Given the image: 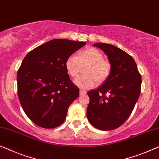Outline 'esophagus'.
<instances>
[{
    "label": "esophagus",
    "instance_id": "34e87169",
    "mask_svg": "<svg viewBox=\"0 0 159 159\" xmlns=\"http://www.w3.org/2000/svg\"><path fill=\"white\" fill-rule=\"evenodd\" d=\"M79 93H80V96H83V95H86V92L84 91V90H80Z\"/></svg>",
    "mask_w": 159,
    "mask_h": 159
}]
</instances>
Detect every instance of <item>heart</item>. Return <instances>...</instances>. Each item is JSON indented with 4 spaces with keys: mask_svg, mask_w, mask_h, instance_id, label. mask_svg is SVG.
<instances>
[{
    "mask_svg": "<svg viewBox=\"0 0 159 159\" xmlns=\"http://www.w3.org/2000/svg\"><path fill=\"white\" fill-rule=\"evenodd\" d=\"M83 66L86 75L78 77L73 80L75 86L82 89H90L96 86V82L102 83L108 79L111 73V64L103 59V55L99 50L89 48L83 50L79 55L70 56L66 61L67 72L72 77L79 75Z\"/></svg>",
    "mask_w": 159,
    "mask_h": 159,
    "instance_id": "heart-1",
    "label": "heart"
}]
</instances>
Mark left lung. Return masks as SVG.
Wrapping results in <instances>:
<instances>
[{"label": "left lung", "instance_id": "8db88e82", "mask_svg": "<svg viewBox=\"0 0 159 159\" xmlns=\"http://www.w3.org/2000/svg\"><path fill=\"white\" fill-rule=\"evenodd\" d=\"M93 46L106 54L111 69L102 86L88 92L86 115L95 128L111 131L124 124L134 110L140 96L141 75L134 59L123 50L103 43Z\"/></svg>", "mask_w": 159, "mask_h": 159}]
</instances>
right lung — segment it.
<instances>
[{"mask_svg":"<svg viewBox=\"0 0 159 159\" xmlns=\"http://www.w3.org/2000/svg\"><path fill=\"white\" fill-rule=\"evenodd\" d=\"M86 42L53 39L30 51L17 73L18 95L23 111L44 129L64 122L68 109L79 96L70 80L66 61Z\"/></svg>","mask_w":159,"mask_h":159,"instance_id":"add662e5","label":"right lung"}]
</instances>
